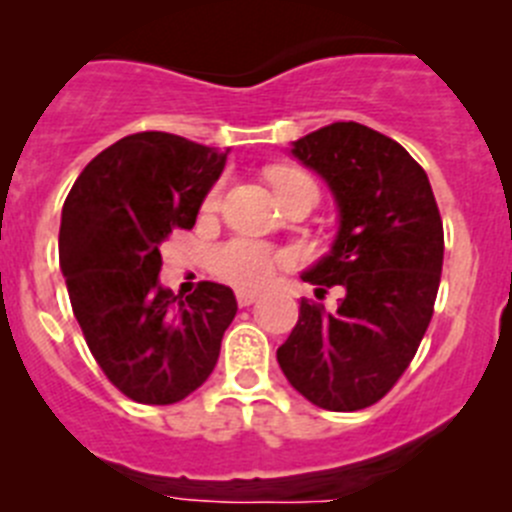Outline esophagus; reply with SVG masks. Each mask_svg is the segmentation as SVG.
Returning a JSON list of instances; mask_svg holds the SVG:
<instances>
[{
    "instance_id": "esophagus-1",
    "label": "esophagus",
    "mask_w": 512,
    "mask_h": 512,
    "mask_svg": "<svg viewBox=\"0 0 512 512\" xmlns=\"http://www.w3.org/2000/svg\"><path fill=\"white\" fill-rule=\"evenodd\" d=\"M235 300H238V305L241 307H248L259 300V292H251V289H238V292H235Z\"/></svg>"
}]
</instances>
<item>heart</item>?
<instances>
[{
    "label": "heart",
    "instance_id": "obj_1",
    "mask_svg": "<svg viewBox=\"0 0 512 512\" xmlns=\"http://www.w3.org/2000/svg\"><path fill=\"white\" fill-rule=\"evenodd\" d=\"M271 184L277 192H284L289 187H300V184H310L315 187L310 176L302 174L297 169H287V166H277V169L269 171ZM220 202V194L210 192L205 200V212H212ZM212 264H215L217 277H223L225 282L235 284V287H264L274 271L282 264H287V256L279 251H274L266 243L246 241V238H238V241H230L225 246H220L212 256Z\"/></svg>",
    "mask_w": 512,
    "mask_h": 512
}]
</instances>
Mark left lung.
Listing matches in <instances>:
<instances>
[{"mask_svg": "<svg viewBox=\"0 0 512 512\" xmlns=\"http://www.w3.org/2000/svg\"><path fill=\"white\" fill-rule=\"evenodd\" d=\"M292 156L328 184L338 233L302 274L336 312L300 302V320L277 348L284 377L323 410L351 413L382 400L408 369L433 318L443 266V223L431 182L397 140L333 122L292 143Z\"/></svg>", "mask_w": 512, "mask_h": 512, "instance_id": "1", "label": "left lung"}]
</instances>
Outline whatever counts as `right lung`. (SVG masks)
<instances>
[{"instance_id":"right-lung-1","label":"right lung","mask_w":512,"mask_h":512,"mask_svg":"<svg viewBox=\"0 0 512 512\" xmlns=\"http://www.w3.org/2000/svg\"><path fill=\"white\" fill-rule=\"evenodd\" d=\"M228 151L171 133H135L104 148L63 202L58 259L71 307L102 372L130 400L192 395L220 356L238 302L225 284L189 297L161 287V243L189 230Z\"/></svg>"}]
</instances>
